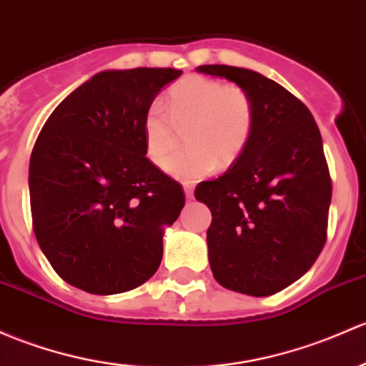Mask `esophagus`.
Returning <instances> with one entry per match:
<instances>
[{
  "instance_id": "obj_1",
  "label": "esophagus",
  "mask_w": 366,
  "mask_h": 366,
  "mask_svg": "<svg viewBox=\"0 0 366 366\" xmlns=\"http://www.w3.org/2000/svg\"><path fill=\"white\" fill-rule=\"evenodd\" d=\"M184 193H186V198H193V186H184Z\"/></svg>"
}]
</instances>
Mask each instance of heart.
Masks as SVG:
<instances>
[{
    "label": "heart",
    "instance_id": "1",
    "mask_svg": "<svg viewBox=\"0 0 366 366\" xmlns=\"http://www.w3.org/2000/svg\"><path fill=\"white\" fill-rule=\"evenodd\" d=\"M168 109L154 99L142 117L145 156L154 167L163 168L178 141L187 132L190 147L168 159L164 172L173 179L194 182L217 167L233 163L244 151L252 133L254 103L247 91L226 86L203 75H187L168 92Z\"/></svg>",
    "mask_w": 366,
    "mask_h": 366
}]
</instances>
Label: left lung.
<instances>
[{
    "instance_id": "left-lung-1",
    "label": "left lung",
    "mask_w": 366,
    "mask_h": 366,
    "mask_svg": "<svg viewBox=\"0 0 366 366\" xmlns=\"http://www.w3.org/2000/svg\"><path fill=\"white\" fill-rule=\"evenodd\" d=\"M247 91L254 126L244 151L219 179L196 187L212 212L209 263L219 284L242 295H275L322 251L332 179L310 110L280 84L247 68L205 64Z\"/></svg>"
}]
</instances>
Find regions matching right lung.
Returning <instances> with one entry per match:
<instances>
[{"label": "right lung", "mask_w": 366, "mask_h": 366, "mask_svg": "<svg viewBox=\"0 0 366 366\" xmlns=\"http://www.w3.org/2000/svg\"><path fill=\"white\" fill-rule=\"evenodd\" d=\"M172 68L96 73L47 119L29 159L33 229L63 280L117 295L149 280L184 207L179 184L145 157L142 117L180 76Z\"/></svg>", "instance_id": "add662e5"}]
</instances>
